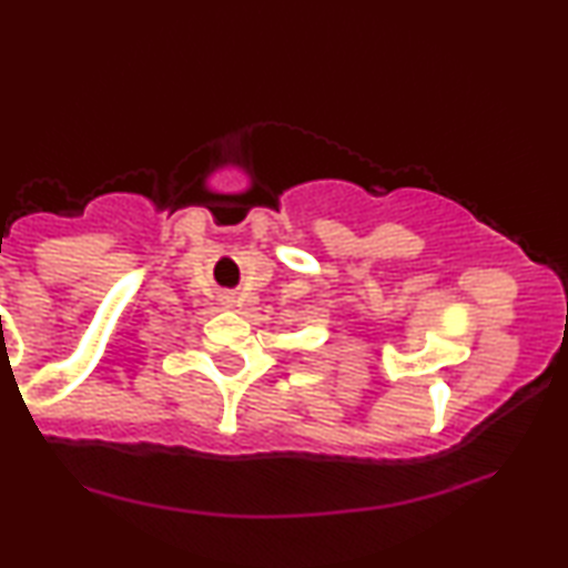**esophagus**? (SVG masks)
<instances>
[{
  "label": "esophagus",
  "mask_w": 568,
  "mask_h": 568,
  "mask_svg": "<svg viewBox=\"0 0 568 568\" xmlns=\"http://www.w3.org/2000/svg\"><path fill=\"white\" fill-rule=\"evenodd\" d=\"M223 303H225L227 307H235V303H237L235 293H225V295H223Z\"/></svg>",
  "instance_id": "34e87169"
}]
</instances>
